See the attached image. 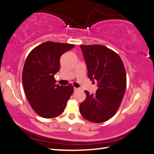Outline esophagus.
<instances>
[{"mask_svg": "<svg viewBox=\"0 0 154 154\" xmlns=\"http://www.w3.org/2000/svg\"><path fill=\"white\" fill-rule=\"evenodd\" d=\"M74 91H78V90H79V88H76V87H74Z\"/></svg>", "mask_w": 154, "mask_h": 154, "instance_id": "1", "label": "esophagus"}]
</instances>
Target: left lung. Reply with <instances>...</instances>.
<instances>
[{
    "label": "left lung",
    "mask_w": 154,
    "mask_h": 154,
    "mask_svg": "<svg viewBox=\"0 0 154 154\" xmlns=\"http://www.w3.org/2000/svg\"><path fill=\"white\" fill-rule=\"evenodd\" d=\"M88 76L96 82L95 94L85 91L87 97L80 104V114L94 123L106 122L119 108L126 89V74L120 57L102 45H82Z\"/></svg>",
    "instance_id": "8db88e82"
}]
</instances>
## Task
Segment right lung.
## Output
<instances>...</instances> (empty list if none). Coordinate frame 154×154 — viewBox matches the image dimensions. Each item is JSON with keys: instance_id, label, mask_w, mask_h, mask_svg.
Here are the masks:
<instances>
[{"instance_id": "1", "label": "right lung", "mask_w": 154, "mask_h": 154, "mask_svg": "<svg viewBox=\"0 0 154 154\" xmlns=\"http://www.w3.org/2000/svg\"><path fill=\"white\" fill-rule=\"evenodd\" d=\"M74 44L46 42L35 47L25 60L22 83L30 105L42 117L51 119L62 114L74 87L55 84L60 58Z\"/></svg>"}]
</instances>
